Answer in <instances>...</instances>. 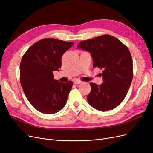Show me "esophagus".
I'll return each mask as SVG.
<instances>
[{
	"label": "esophagus",
	"mask_w": 153,
	"mask_h": 153,
	"mask_svg": "<svg viewBox=\"0 0 153 153\" xmlns=\"http://www.w3.org/2000/svg\"><path fill=\"white\" fill-rule=\"evenodd\" d=\"M73 83L75 84H80L82 83V81L80 80H78V79H76V80H73Z\"/></svg>",
	"instance_id": "obj_1"
}]
</instances>
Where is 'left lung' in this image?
Masks as SVG:
<instances>
[{
  "label": "left lung",
  "mask_w": 153,
  "mask_h": 153,
  "mask_svg": "<svg viewBox=\"0 0 153 153\" xmlns=\"http://www.w3.org/2000/svg\"><path fill=\"white\" fill-rule=\"evenodd\" d=\"M78 48L89 52L93 68L103 69V84L90 83L88 103L102 112L116 108L126 97L133 79V61L129 49L118 39L108 34L82 41Z\"/></svg>",
  "instance_id": "1"
}]
</instances>
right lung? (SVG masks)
Masks as SVG:
<instances>
[{
  "label": "right lung",
  "instance_id": "add662e5",
  "mask_svg": "<svg viewBox=\"0 0 153 153\" xmlns=\"http://www.w3.org/2000/svg\"><path fill=\"white\" fill-rule=\"evenodd\" d=\"M73 45V42L45 38L34 43L23 55L20 84L30 103L41 113H57L67 102L73 82L54 80L53 72L61 68L62 55Z\"/></svg>",
  "mask_w": 153,
  "mask_h": 153
}]
</instances>
